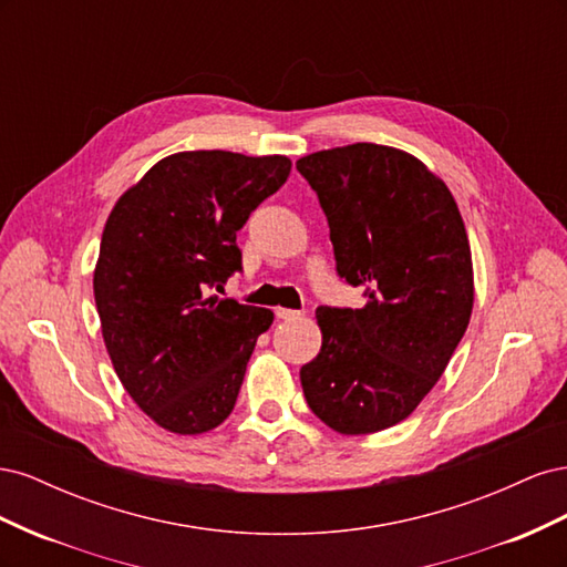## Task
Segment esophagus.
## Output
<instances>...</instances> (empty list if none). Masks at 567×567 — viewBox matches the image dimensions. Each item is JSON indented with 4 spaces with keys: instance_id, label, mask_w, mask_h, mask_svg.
Masks as SVG:
<instances>
[{
    "instance_id": "34e87169",
    "label": "esophagus",
    "mask_w": 567,
    "mask_h": 567,
    "mask_svg": "<svg viewBox=\"0 0 567 567\" xmlns=\"http://www.w3.org/2000/svg\"><path fill=\"white\" fill-rule=\"evenodd\" d=\"M277 319H284V321H293V319H300L302 317V312H298V310H286V307H277Z\"/></svg>"
}]
</instances>
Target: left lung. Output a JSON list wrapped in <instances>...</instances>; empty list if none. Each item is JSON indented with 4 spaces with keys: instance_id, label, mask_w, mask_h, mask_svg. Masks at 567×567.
Listing matches in <instances>:
<instances>
[{
    "instance_id": "8db88e82",
    "label": "left lung",
    "mask_w": 567,
    "mask_h": 567,
    "mask_svg": "<svg viewBox=\"0 0 567 567\" xmlns=\"http://www.w3.org/2000/svg\"><path fill=\"white\" fill-rule=\"evenodd\" d=\"M329 219L338 277L367 305L319 307L321 350L300 369L305 400L342 435L404 421L468 329L473 260L456 200L406 151L350 144L296 163Z\"/></svg>"
}]
</instances>
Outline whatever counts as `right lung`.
<instances>
[{
	"mask_svg": "<svg viewBox=\"0 0 567 567\" xmlns=\"http://www.w3.org/2000/svg\"><path fill=\"white\" fill-rule=\"evenodd\" d=\"M288 175L286 156L182 151L106 219L94 269L101 333L120 383L169 433H208L231 414L274 312L210 290L241 271L236 231Z\"/></svg>",
	"mask_w": 567,
	"mask_h": 567,
	"instance_id": "right-lung-1",
	"label": "right lung"
}]
</instances>
